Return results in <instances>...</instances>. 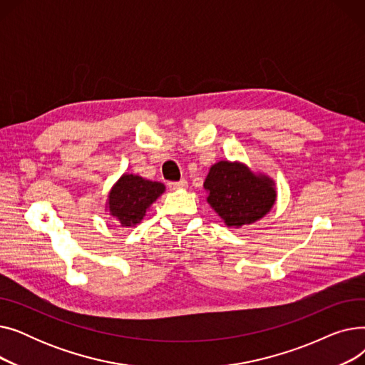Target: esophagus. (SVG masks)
Instances as JSON below:
<instances>
[{
	"label": "esophagus",
	"mask_w": 365,
	"mask_h": 365,
	"mask_svg": "<svg viewBox=\"0 0 365 365\" xmlns=\"http://www.w3.org/2000/svg\"><path fill=\"white\" fill-rule=\"evenodd\" d=\"M187 186V182L185 179L179 180V182H170L168 183V187L170 190H179V189H185Z\"/></svg>",
	"instance_id": "esophagus-1"
}]
</instances>
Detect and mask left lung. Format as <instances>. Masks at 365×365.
<instances>
[{"instance_id":"8db88e82","label":"left lung","mask_w":365,"mask_h":365,"mask_svg":"<svg viewBox=\"0 0 365 365\" xmlns=\"http://www.w3.org/2000/svg\"><path fill=\"white\" fill-rule=\"evenodd\" d=\"M207 201L227 226L240 227L262 219L277 200L274 180L256 176L241 163L219 161L205 178Z\"/></svg>"}]
</instances>
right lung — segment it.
Returning <instances> with one entry per match:
<instances>
[{
  "label": "right lung",
  "mask_w": 365,
  "mask_h": 365,
  "mask_svg": "<svg viewBox=\"0 0 365 365\" xmlns=\"http://www.w3.org/2000/svg\"><path fill=\"white\" fill-rule=\"evenodd\" d=\"M165 186L140 176L123 175L109 192V212L121 226L140 223L149 205L155 201Z\"/></svg>",
  "instance_id": "obj_1"
}]
</instances>
